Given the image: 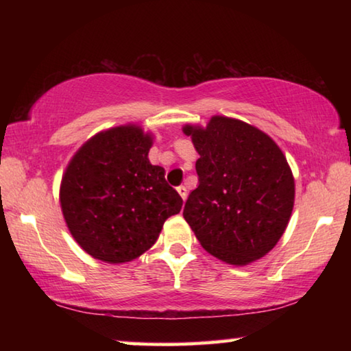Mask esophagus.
<instances>
[{"label": "esophagus", "instance_id": "1", "mask_svg": "<svg viewBox=\"0 0 351 351\" xmlns=\"http://www.w3.org/2000/svg\"><path fill=\"white\" fill-rule=\"evenodd\" d=\"M178 193H180L181 198H182L184 201H186V198H187V189H186V187H184V186L178 187Z\"/></svg>", "mask_w": 351, "mask_h": 351}]
</instances>
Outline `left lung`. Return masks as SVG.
Wrapping results in <instances>:
<instances>
[{"label": "left lung", "mask_w": 351, "mask_h": 351, "mask_svg": "<svg viewBox=\"0 0 351 351\" xmlns=\"http://www.w3.org/2000/svg\"><path fill=\"white\" fill-rule=\"evenodd\" d=\"M199 154L198 187L182 215L207 252L245 266L268 254L287 229L294 178L280 148L249 123L213 116L206 128L186 125Z\"/></svg>", "instance_id": "obj_1"}]
</instances>
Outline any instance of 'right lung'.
I'll return each mask as SVG.
<instances>
[{
  "instance_id": "1",
  "label": "right lung",
  "mask_w": 351,
  "mask_h": 351,
  "mask_svg": "<svg viewBox=\"0 0 351 351\" xmlns=\"http://www.w3.org/2000/svg\"><path fill=\"white\" fill-rule=\"evenodd\" d=\"M150 133L138 125L100 132L83 144L62 178L60 204L74 240L106 263L138 258L158 240L182 198L165 170L148 161Z\"/></svg>"
}]
</instances>
